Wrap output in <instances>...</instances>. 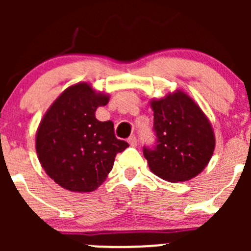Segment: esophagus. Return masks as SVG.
<instances>
[{"label": "esophagus", "mask_w": 251, "mask_h": 251, "mask_svg": "<svg viewBox=\"0 0 251 251\" xmlns=\"http://www.w3.org/2000/svg\"><path fill=\"white\" fill-rule=\"evenodd\" d=\"M127 141H128V143H130L132 147H136V146H137V143H138V140H137V137H136V136H130Z\"/></svg>", "instance_id": "esophagus-1"}]
</instances>
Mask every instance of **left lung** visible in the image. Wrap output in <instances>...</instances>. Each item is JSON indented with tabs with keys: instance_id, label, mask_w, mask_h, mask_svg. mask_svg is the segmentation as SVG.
<instances>
[{
	"instance_id": "1",
	"label": "left lung",
	"mask_w": 251,
	"mask_h": 251,
	"mask_svg": "<svg viewBox=\"0 0 251 251\" xmlns=\"http://www.w3.org/2000/svg\"><path fill=\"white\" fill-rule=\"evenodd\" d=\"M155 142L143 147L151 173L183 182L203 171L215 148L214 131L196 102L183 92L153 100Z\"/></svg>"
}]
</instances>
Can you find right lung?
Wrapping results in <instances>:
<instances>
[{
  "instance_id": "right-lung-1",
  "label": "right lung",
  "mask_w": 251,
  "mask_h": 251,
  "mask_svg": "<svg viewBox=\"0 0 251 251\" xmlns=\"http://www.w3.org/2000/svg\"><path fill=\"white\" fill-rule=\"evenodd\" d=\"M109 100L88 83L67 88L45 114L36 133V151L48 176L63 188L92 192L113 169L118 153L128 147L116 138L113 121L96 119Z\"/></svg>"
}]
</instances>
